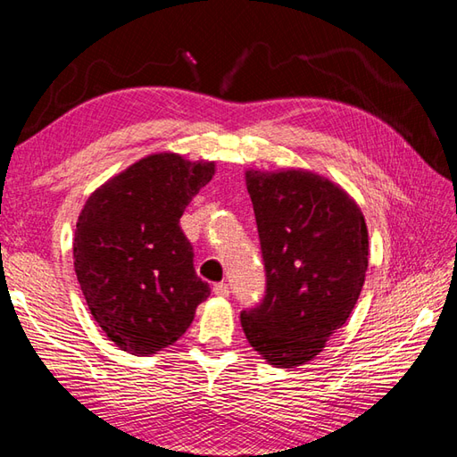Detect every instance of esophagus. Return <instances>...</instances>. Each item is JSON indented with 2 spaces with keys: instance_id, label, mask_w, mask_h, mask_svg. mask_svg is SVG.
<instances>
[{
  "instance_id": "1",
  "label": "esophagus",
  "mask_w": 457,
  "mask_h": 457,
  "mask_svg": "<svg viewBox=\"0 0 457 457\" xmlns=\"http://www.w3.org/2000/svg\"><path fill=\"white\" fill-rule=\"evenodd\" d=\"M213 295L220 298H228L229 296V287L226 283H216L213 285Z\"/></svg>"
}]
</instances>
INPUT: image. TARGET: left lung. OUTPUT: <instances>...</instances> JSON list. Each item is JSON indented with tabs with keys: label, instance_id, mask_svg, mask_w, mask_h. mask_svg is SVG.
I'll return each instance as SVG.
<instances>
[{
	"label": "left lung",
	"instance_id": "obj_1",
	"mask_svg": "<svg viewBox=\"0 0 457 457\" xmlns=\"http://www.w3.org/2000/svg\"><path fill=\"white\" fill-rule=\"evenodd\" d=\"M263 251L267 293L241 312L255 352L275 367L314 359L352 314L365 283L369 237L361 208L306 169L245 170Z\"/></svg>",
	"mask_w": 457,
	"mask_h": 457
}]
</instances>
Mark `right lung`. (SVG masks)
I'll return each instance as SVG.
<instances>
[{
  "mask_svg": "<svg viewBox=\"0 0 457 457\" xmlns=\"http://www.w3.org/2000/svg\"><path fill=\"white\" fill-rule=\"evenodd\" d=\"M213 172V161L153 153L86 200L74 270L94 320L123 352L153 355L172 345L210 296L180 216Z\"/></svg>",
  "mask_w": 457,
  "mask_h": 457,
  "instance_id": "obj_1",
  "label": "right lung"
}]
</instances>
